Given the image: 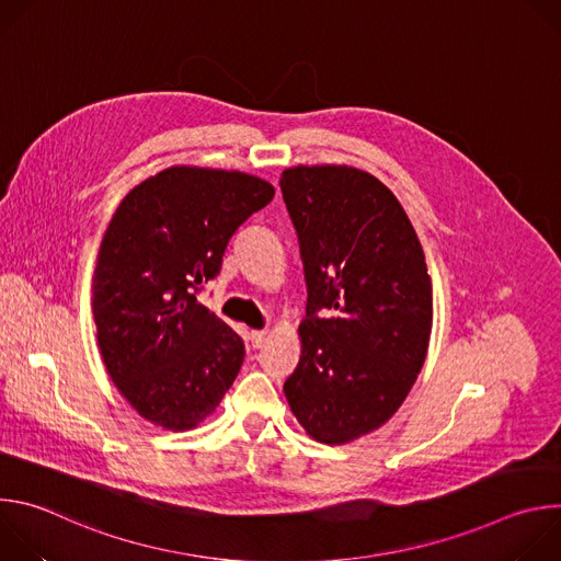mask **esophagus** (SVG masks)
<instances>
[{
	"label": "esophagus",
	"mask_w": 561,
	"mask_h": 561,
	"mask_svg": "<svg viewBox=\"0 0 561 561\" xmlns=\"http://www.w3.org/2000/svg\"><path fill=\"white\" fill-rule=\"evenodd\" d=\"M266 340H268V331H253V333H251V344H253V348H262V346L266 344Z\"/></svg>",
	"instance_id": "esophagus-1"
}]
</instances>
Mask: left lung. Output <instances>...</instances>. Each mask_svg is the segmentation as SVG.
<instances>
[{
    "label": "left lung",
    "mask_w": 561,
    "mask_h": 561,
    "mask_svg": "<svg viewBox=\"0 0 561 561\" xmlns=\"http://www.w3.org/2000/svg\"><path fill=\"white\" fill-rule=\"evenodd\" d=\"M308 286L301 357L284 381L322 444L353 442L402 407L424 366L433 286L397 197L353 167H295L279 180Z\"/></svg>",
    "instance_id": "obj_1"
}]
</instances>
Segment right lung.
<instances>
[{
  "label": "right lung",
  "instance_id": "obj_1",
  "mask_svg": "<svg viewBox=\"0 0 561 561\" xmlns=\"http://www.w3.org/2000/svg\"><path fill=\"white\" fill-rule=\"evenodd\" d=\"M275 188L239 171L171 167L117 206L93 277L106 370L148 422L188 431L208 417L244 362V342L197 301L234 230Z\"/></svg>",
  "mask_w": 561,
  "mask_h": 561
}]
</instances>
